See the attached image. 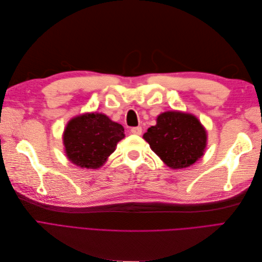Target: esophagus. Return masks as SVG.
<instances>
[{
	"mask_svg": "<svg viewBox=\"0 0 262 262\" xmlns=\"http://www.w3.org/2000/svg\"><path fill=\"white\" fill-rule=\"evenodd\" d=\"M131 133L137 134V136H140V134L142 133V128H141V126H134V128L131 129Z\"/></svg>",
	"mask_w": 262,
	"mask_h": 262,
	"instance_id": "34e87169",
	"label": "esophagus"
}]
</instances>
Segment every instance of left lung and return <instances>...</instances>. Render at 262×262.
Returning a JSON list of instances; mask_svg holds the SVG:
<instances>
[{
	"mask_svg": "<svg viewBox=\"0 0 262 262\" xmlns=\"http://www.w3.org/2000/svg\"><path fill=\"white\" fill-rule=\"evenodd\" d=\"M143 139L153 152L172 169L186 168L203 156L207 131L190 114L166 112L147 129Z\"/></svg>",
	"mask_w": 262,
	"mask_h": 262,
	"instance_id": "obj_1",
	"label": "left lung"
}]
</instances>
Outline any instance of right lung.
Wrapping results in <instances>:
<instances>
[{
	"instance_id": "add662e5",
	"label": "right lung",
	"mask_w": 262,
	"mask_h": 262,
	"mask_svg": "<svg viewBox=\"0 0 262 262\" xmlns=\"http://www.w3.org/2000/svg\"><path fill=\"white\" fill-rule=\"evenodd\" d=\"M124 138L121 124L102 114L91 113L71 119L63 133V144L71 163L87 169L104 164Z\"/></svg>"
}]
</instances>
